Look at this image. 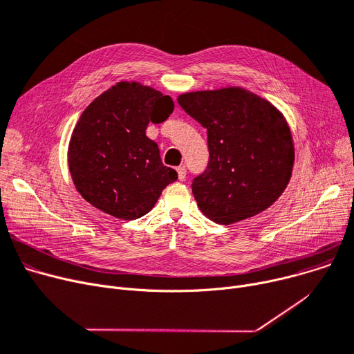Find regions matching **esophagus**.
Masks as SVG:
<instances>
[{"mask_svg":"<svg viewBox=\"0 0 354 354\" xmlns=\"http://www.w3.org/2000/svg\"><path fill=\"white\" fill-rule=\"evenodd\" d=\"M178 178H179V180H185V178H187V167H185L183 165L182 166H179L178 167Z\"/></svg>","mask_w":354,"mask_h":354,"instance_id":"34e87169","label":"esophagus"}]
</instances>
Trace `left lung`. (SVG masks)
Instances as JSON below:
<instances>
[{
    "label": "left lung",
    "instance_id": "obj_1",
    "mask_svg": "<svg viewBox=\"0 0 354 354\" xmlns=\"http://www.w3.org/2000/svg\"><path fill=\"white\" fill-rule=\"evenodd\" d=\"M178 103L208 130L209 163L192 183L201 212L231 225L270 208L286 191L295 158L281 111L239 86L182 93Z\"/></svg>",
    "mask_w": 354,
    "mask_h": 354
}]
</instances>
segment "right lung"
I'll list each match as a JSON object with an SVG mask.
<instances>
[{
  "label": "right lung",
  "instance_id": "add662e5",
  "mask_svg": "<svg viewBox=\"0 0 354 354\" xmlns=\"http://www.w3.org/2000/svg\"><path fill=\"white\" fill-rule=\"evenodd\" d=\"M172 111L169 96L139 82H119L93 100L73 130L67 152L73 183L83 199L124 221L151 211L178 174L163 166L146 127L162 123Z\"/></svg>",
  "mask_w": 354,
  "mask_h": 354
}]
</instances>
